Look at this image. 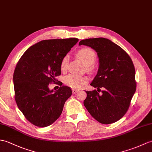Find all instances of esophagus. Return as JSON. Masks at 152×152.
Masks as SVG:
<instances>
[{"label": "esophagus", "mask_w": 152, "mask_h": 152, "mask_svg": "<svg viewBox=\"0 0 152 152\" xmlns=\"http://www.w3.org/2000/svg\"><path fill=\"white\" fill-rule=\"evenodd\" d=\"M72 94H76V93L77 92V90H76V89H72Z\"/></svg>", "instance_id": "34e87169"}]
</instances>
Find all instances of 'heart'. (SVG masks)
<instances>
[{
  "instance_id": "1",
  "label": "heart",
  "mask_w": 152,
  "mask_h": 152,
  "mask_svg": "<svg viewBox=\"0 0 152 152\" xmlns=\"http://www.w3.org/2000/svg\"><path fill=\"white\" fill-rule=\"evenodd\" d=\"M77 56L82 61L83 64L88 66L93 65L96 59V54L94 52L89 48H84L77 52ZM68 62L67 56H65L61 60V68L64 70L66 67ZM88 81L87 77L86 76H79L76 75H69L65 78V83L70 87L73 89H80L82 88Z\"/></svg>"
}]
</instances>
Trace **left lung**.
<instances>
[{
	"instance_id": "left-lung-1",
	"label": "left lung",
	"mask_w": 152,
	"mask_h": 152,
	"mask_svg": "<svg viewBox=\"0 0 152 152\" xmlns=\"http://www.w3.org/2000/svg\"><path fill=\"white\" fill-rule=\"evenodd\" d=\"M96 51L99 66L91 86L97 90L86 91L85 107L94 118L104 124L114 123L124 116L136 91L135 70L128 54L111 40L104 37L80 41ZM103 88L100 95L99 89Z\"/></svg>"
}]
</instances>
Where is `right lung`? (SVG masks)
I'll use <instances>...</instances> for the list:
<instances>
[{"mask_svg":"<svg viewBox=\"0 0 152 152\" xmlns=\"http://www.w3.org/2000/svg\"><path fill=\"white\" fill-rule=\"evenodd\" d=\"M77 41V38L43 40L28 48L17 63L13 77L15 101L34 125L47 127L54 123L72 95L67 86L54 91L48 85L61 75V60Z\"/></svg>","mask_w":152,"mask_h":152,"instance_id":"add662e5","label":"right lung"}]
</instances>
